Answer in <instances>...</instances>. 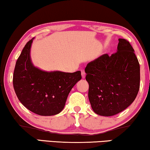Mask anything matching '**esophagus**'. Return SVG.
Listing matches in <instances>:
<instances>
[{"label": "esophagus", "mask_w": 150, "mask_h": 150, "mask_svg": "<svg viewBox=\"0 0 150 150\" xmlns=\"http://www.w3.org/2000/svg\"><path fill=\"white\" fill-rule=\"evenodd\" d=\"M81 76H82V77H83V78H85V77H86V73H85V71H81Z\"/></svg>", "instance_id": "34e87169"}]
</instances>
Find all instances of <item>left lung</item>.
Returning <instances> with one entry per match:
<instances>
[{"label": "left lung", "mask_w": 150, "mask_h": 150, "mask_svg": "<svg viewBox=\"0 0 150 150\" xmlns=\"http://www.w3.org/2000/svg\"><path fill=\"white\" fill-rule=\"evenodd\" d=\"M117 52L103 54L85 69L88 98L93 111L112 116L132 104L140 87V66L129 41L118 39Z\"/></svg>", "instance_id": "8db88e82"}]
</instances>
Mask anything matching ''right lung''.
Listing matches in <instances>:
<instances>
[{
	"label": "right lung",
	"mask_w": 150,
	"mask_h": 150,
	"mask_svg": "<svg viewBox=\"0 0 150 150\" xmlns=\"http://www.w3.org/2000/svg\"><path fill=\"white\" fill-rule=\"evenodd\" d=\"M33 40L26 44L16 62L13 77L14 90L28 110L43 116L56 115L64 109L69 92L81 79V71L47 72L35 67L30 56Z\"/></svg>",
	"instance_id": "1"
}]
</instances>
